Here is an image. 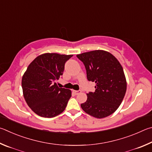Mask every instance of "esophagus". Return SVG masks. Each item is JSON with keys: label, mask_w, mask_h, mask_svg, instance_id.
I'll return each instance as SVG.
<instances>
[{"label": "esophagus", "mask_w": 152, "mask_h": 152, "mask_svg": "<svg viewBox=\"0 0 152 152\" xmlns=\"http://www.w3.org/2000/svg\"><path fill=\"white\" fill-rule=\"evenodd\" d=\"M73 93L75 95H78V94H79L81 92V91H79V90H78V91H77V90H73Z\"/></svg>", "instance_id": "34e87169"}]
</instances>
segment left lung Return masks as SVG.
I'll return each instance as SVG.
<instances>
[{
    "instance_id": "obj_1",
    "label": "left lung",
    "mask_w": 152,
    "mask_h": 152,
    "mask_svg": "<svg viewBox=\"0 0 152 152\" xmlns=\"http://www.w3.org/2000/svg\"><path fill=\"white\" fill-rule=\"evenodd\" d=\"M83 63L89 81L95 82V91L87 94L86 102L81 104L85 112L102 119L118 110L127 89L124 69L115 57L103 50L77 55Z\"/></svg>"
}]
</instances>
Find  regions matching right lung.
Instances as JSON below:
<instances>
[{"mask_svg": "<svg viewBox=\"0 0 152 152\" xmlns=\"http://www.w3.org/2000/svg\"><path fill=\"white\" fill-rule=\"evenodd\" d=\"M73 55L43 53L29 64L22 77L23 96L31 110L42 118H54L65 110L70 89L59 88L55 80L62 75Z\"/></svg>", "mask_w": 152, "mask_h": 152, "instance_id": "1", "label": "right lung"}]
</instances>
